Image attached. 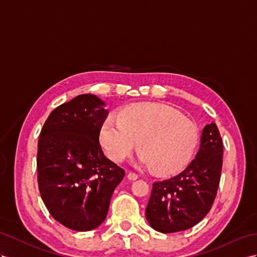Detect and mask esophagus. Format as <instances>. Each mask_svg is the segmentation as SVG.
Returning a JSON list of instances; mask_svg holds the SVG:
<instances>
[{"label":"esophagus","mask_w":257,"mask_h":257,"mask_svg":"<svg viewBox=\"0 0 257 257\" xmlns=\"http://www.w3.org/2000/svg\"><path fill=\"white\" fill-rule=\"evenodd\" d=\"M127 177H128L129 180H137L138 179V175L134 172H128Z\"/></svg>","instance_id":"34e87169"}]
</instances>
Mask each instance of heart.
Instances as JSON below:
<instances>
[{"label": "heart", "mask_w": 257, "mask_h": 257, "mask_svg": "<svg viewBox=\"0 0 257 257\" xmlns=\"http://www.w3.org/2000/svg\"><path fill=\"white\" fill-rule=\"evenodd\" d=\"M199 129L178 110L161 103H137L123 107L119 119L107 117L100 129V143L108 159L121 163L139 144L140 162L154 172H180L191 161Z\"/></svg>", "instance_id": "1"}]
</instances>
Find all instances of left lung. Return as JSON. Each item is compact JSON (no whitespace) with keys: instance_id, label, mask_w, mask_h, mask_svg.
Returning <instances> with one entry per match:
<instances>
[{"instance_id":"obj_1","label":"left lung","mask_w":257,"mask_h":257,"mask_svg":"<svg viewBox=\"0 0 257 257\" xmlns=\"http://www.w3.org/2000/svg\"><path fill=\"white\" fill-rule=\"evenodd\" d=\"M222 166V140L216 123L203 128L195 159L179 175L153 183L146 209L150 226L172 233L195 226L215 201Z\"/></svg>"}]
</instances>
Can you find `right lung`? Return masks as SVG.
Returning a JSON list of instances; mask_svg holds the SVG:
<instances>
[{"instance_id": "obj_1", "label": "right lung", "mask_w": 257, "mask_h": 257, "mask_svg": "<svg viewBox=\"0 0 257 257\" xmlns=\"http://www.w3.org/2000/svg\"><path fill=\"white\" fill-rule=\"evenodd\" d=\"M107 115L101 98L78 95L52 111L39 137V191L52 217L76 231L101 225L124 176L98 140Z\"/></svg>"}]
</instances>
